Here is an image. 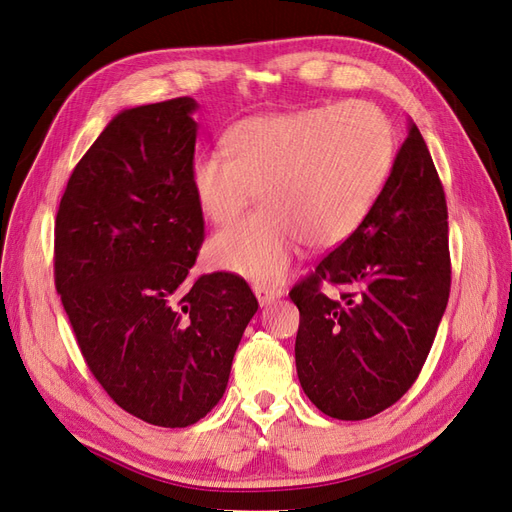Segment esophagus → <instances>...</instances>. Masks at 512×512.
Wrapping results in <instances>:
<instances>
[{
	"instance_id": "obj_1",
	"label": "esophagus",
	"mask_w": 512,
	"mask_h": 512,
	"mask_svg": "<svg viewBox=\"0 0 512 512\" xmlns=\"http://www.w3.org/2000/svg\"><path fill=\"white\" fill-rule=\"evenodd\" d=\"M253 291H255V295H257V300H259L261 306L272 304L274 300L283 298V293H285L280 287H276V285H266V283H257V285L253 287Z\"/></svg>"
}]
</instances>
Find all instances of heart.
<instances>
[{
	"label": "heart",
	"mask_w": 512,
	"mask_h": 512,
	"mask_svg": "<svg viewBox=\"0 0 512 512\" xmlns=\"http://www.w3.org/2000/svg\"><path fill=\"white\" fill-rule=\"evenodd\" d=\"M223 148L193 161L197 208L223 225L257 193L263 206L212 236L206 257L278 283L304 242L329 249L364 223L391 172L395 136L372 104L340 102L244 119L225 131Z\"/></svg>",
	"instance_id": "b5f03b06"
}]
</instances>
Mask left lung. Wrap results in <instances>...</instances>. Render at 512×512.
Listing matches in <instances>:
<instances>
[{
	"label": "left lung",
	"mask_w": 512,
	"mask_h": 512,
	"mask_svg": "<svg viewBox=\"0 0 512 512\" xmlns=\"http://www.w3.org/2000/svg\"><path fill=\"white\" fill-rule=\"evenodd\" d=\"M447 200L415 123L372 210L289 291L300 310L295 368L327 417L378 415L417 381L451 291ZM338 284L340 299L320 291Z\"/></svg>",
	"instance_id": "1"
}]
</instances>
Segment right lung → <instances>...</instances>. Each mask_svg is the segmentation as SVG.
<instances>
[{
	"instance_id": "add662e5",
	"label": "right lung",
	"mask_w": 512,
	"mask_h": 512,
	"mask_svg": "<svg viewBox=\"0 0 512 512\" xmlns=\"http://www.w3.org/2000/svg\"><path fill=\"white\" fill-rule=\"evenodd\" d=\"M191 97L119 112L55 221V285L89 370L129 415L187 427L223 398L259 304L246 280L187 276L204 242Z\"/></svg>"
}]
</instances>
